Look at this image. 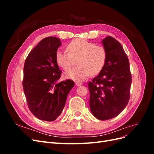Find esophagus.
Listing matches in <instances>:
<instances>
[{
	"label": "esophagus",
	"mask_w": 154,
	"mask_h": 154,
	"mask_svg": "<svg viewBox=\"0 0 154 154\" xmlns=\"http://www.w3.org/2000/svg\"><path fill=\"white\" fill-rule=\"evenodd\" d=\"M76 85H77V86H80V85H81L82 84V82H76Z\"/></svg>",
	"instance_id": "34e87169"
}]
</instances>
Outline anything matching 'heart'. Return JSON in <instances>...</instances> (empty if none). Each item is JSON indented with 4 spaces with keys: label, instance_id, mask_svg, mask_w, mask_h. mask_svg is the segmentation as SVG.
Returning <instances> with one entry per match:
<instances>
[{
    "label": "heart",
    "instance_id": "b5f03b06",
    "mask_svg": "<svg viewBox=\"0 0 154 154\" xmlns=\"http://www.w3.org/2000/svg\"><path fill=\"white\" fill-rule=\"evenodd\" d=\"M68 52L57 51L56 60L63 69L67 71L76 64V68L65 73V77L74 81H83L91 74H98L104 68L107 51L103 45H97L85 39H76L67 45Z\"/></svg>",
    "mask_w": 154,
    "mask_h": 154
}]
</instances>
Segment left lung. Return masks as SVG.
Masks as SVG:
<instances>
[{"label": "left lung", "instance_id": "8db88e82", "mask_svg": "<svg viewBox=\"0 0 154 154\" xmlns=\"http://www.w3.org/2000/svg\"><path fill=\"white\" fill-rule=\"evenodd\" d=\"M107 51L103 70L88 83L89 105L94 117L103 121L118 116L127 105L132 75L128 58L119 42L112 36L102 40Z\"/></svg>", "mask_w": 154, "mask_h": 154}]
</instances>
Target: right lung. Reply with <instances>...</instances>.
<instances>
[{
    "instance_id": "1",
    "label": "right lung",
    "mask_w": 154,
    "mask_h": 154,
    "mask_svg": "<svg viewBox=\"0 0 154 154\" xmlns=\"http://www.w3.org/2000/svg\"><path fill=\"white\" fill-rule=\"evenodd\" d=\"M61 45L57 37L42 40L27 56L22 85L27 106L35 117L53 122L61 114L69 92L74 85L71 80L58 82L62 74L56 60Z\"/></svg>"
}]
</instances>
